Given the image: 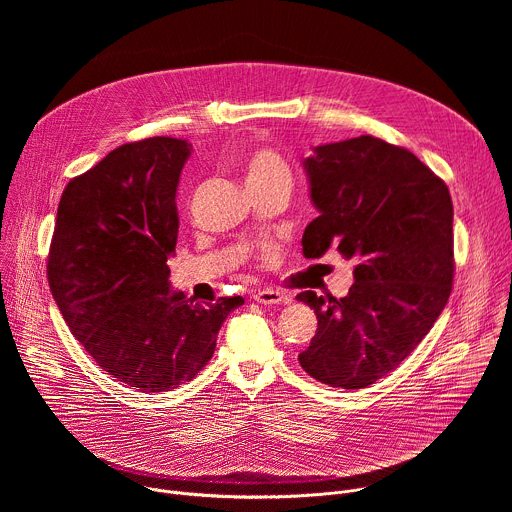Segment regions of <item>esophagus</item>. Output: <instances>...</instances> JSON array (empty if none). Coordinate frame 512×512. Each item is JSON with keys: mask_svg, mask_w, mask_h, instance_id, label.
Segmentation results:
<instances>
[{"mask_svg": "<svg viewBox=\"0 0 512 512\" xmlns=\"http://www.w3.org/2000/svg\"><path fill=\"white\" fill-rule=\"evenodd\" d=\"M253 300L257 304H263V306H283V304H289V298L285 294H281V291H277V289H259L257 294L253 296Z\"/></svg>", "mask_w": 512, "mask_h": 512, "instance_id": "1", "label": "esophagus"}]
</instances>
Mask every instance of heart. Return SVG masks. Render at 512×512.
Wrapping results in <instances>:
<instances>
[{
	"label": "heart",
	"mask_w": 512,
	"mask_h": 512,
	"mask_svg": "<svg viewBox=\"0 0 512 512\" xmlns=\"http://www.w3.org/2000/svg\"><path fill=\"white\" fill-rule=\"evenodd\" d=\"M243 174L249 190L257 188H289L291 172L285 160L271 148H255L243 160Z\"/></svg>",
	"instance_id": "b5f03b06"
}]
</instances>
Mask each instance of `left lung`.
I'll use <instances>...</instances> for the list:
<instances>
[{
	"label": "left lung",
	"instance_id": "left-lung-1",
	"mask_svg": "<svg viewBox=\"0 0 512 512\" xmlns=\"http://www.w3.org/2000/svg\"><path fill=\"white\" fill-rule=\"evenodd\" d=\"M304 168L320 212L304 231V255L336 247L356 267L346 298L298 296L318 318L298 358L324 385L364 389L399 367L448 304L454 204L417 156L373 135L318 145Z\"/></svg>",
	"mask_w": 512,
	"mask_h": 512
}]
</instances>
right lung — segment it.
Masks as SVG:
<instances>
[{
	"label": "right lung",
	"mask_w": 512,
	"mask_h": 512,
	"mask_svg": "<svg viewBox=\"0 0 512 512\" xmlns=\"http://www.w3.org/2000/svg\"><path fill=\"white\" fill-rule=\"evenodd\" d=\"M192 152L186 139L119 145L62 192L48 283L70 332L115 381L164 393L210 360L241 296L200 306L170 289L176 190Z\"/></svg>",
	"instance_id": "1"
}]
</instances>
